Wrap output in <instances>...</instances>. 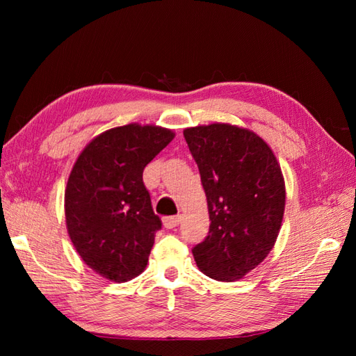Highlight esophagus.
Segmentation results:
<instances>
[{
    "mask_svg": "<svg viewBox=\"0 0 356 356\" xmlns=\"http://www.w3.org/2000/svg\"><path fill=\"white\" fill-rule=\"evenodd\" d=\"M180 220H182V217L180 216H176V217H165L163 218V226L166 229H172L176 228V226H179Z\"/></svg>",
    "mask_w": 356,
    "mask_h": 356,
    "instance_id": "1",
    "label": "esophagus"
}]
</instances>
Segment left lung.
I'll list each match as a JSON object with an SVG mask.
<instances>
[{"label": "left lung", "instance_id": "1", "mask_svg": "<svg viewBox=\"0 0 356 356\" xmlns=\"http://www.w3.org/2000/svg\"><path fill=\"white\" fill-rule=\"evenodd\" d=\"M199 166L209 232L193 248L199 269L236 282L266 259L282 228L286 188L274 151L259 134L231 124L185 128Z\"/></svg>", "mask_w": 356, "mask_h": 356}]
</instances>
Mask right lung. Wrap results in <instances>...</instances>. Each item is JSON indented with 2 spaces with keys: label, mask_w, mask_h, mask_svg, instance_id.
Listing matches in <instances>:
<instances>
[{
  "label": "right lung",
  "mask_w": 356,
  "mask_h": 356,
  "mask_svg": "<svg viewBox=\"0 0 356 356\" xmlns=\"http://www.w3.org/2000/svg\"><path fill=\"white\" fill-rule=\"evenodd\" d=\"M174 136L157 125L110 128L74 162L64 197L67 231L82 261L101 277L125 283L145 270L162 222L142 174Z\"/></svg>",
  "instance_id": "obj_1"
}]
</instances>
